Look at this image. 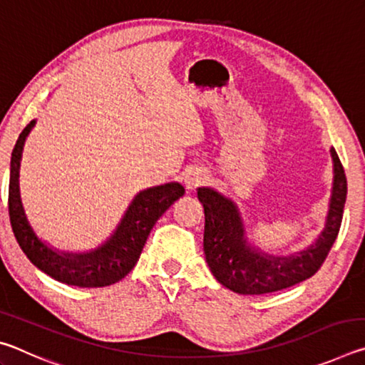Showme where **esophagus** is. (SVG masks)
Instances as JSON below:
<instances>
[{"label":"esophagus","mask_w":365,"mask_h":365,"mask_svg":"<svg viewBox=\"0 0 365 365\" xmlns=\"http://www.w3.org/2000/svg\"><path fill=\"white\" fill-rule=\"evenodd\" d=\"M205 178H206V175L202 170H197V169L190 170L185 174L183 183H185V187H187V190H195L196 187H200V185L205 182Z\"/></svg>","instance_id":"obj_1"}]
</instances>
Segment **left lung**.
Instances as JSON below:
<instances>
[{"label": "left lung", "mask_w": 365, "mask_h": 365, "mask_svg": "<svg viewBox=\"0 0 365 365\" xmlns=\"http://www.w3.org/2000/svg\"><path fill=\"white\" fill-rule=\"evenodd\" d=\"M333 159V187L325 227L316 242L288 256H274L252 246L246 238L238 206L219 191L197 188L205 207V255L215 280L240 294H265L296 285L312 277L324 264L341 227L348 183L336 151Z\"/></svg>", "instance_id": "1"}]
</instances>
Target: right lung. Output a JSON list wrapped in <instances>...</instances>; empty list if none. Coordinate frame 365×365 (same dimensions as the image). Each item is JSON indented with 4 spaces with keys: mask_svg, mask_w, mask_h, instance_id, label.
Wrapping results in <instances>:
<instances>
[{
    "mask_svg": "<svg viewBox=\"0 0 365 365\" xmlns=\"http://www.w3.org/2000/svg\"><path fill=\"white\" fill-rule=\"evenodd\" d=\"M32 120L16 141L9 172V219L17 243L35 267L61 283L80 288L109 287L130 272L143 251L151 228L177 200L185 195L180 183L172 182L140 191L123 214L114 233L96 250L86 252L58 251L36 237L24 211L19 169Z\"/></svg>",
    "mask_w": 365,
    "mask_h": 365,
    "instance_id": "add662e5",
    "label": "right lung"
}]
</instances>
